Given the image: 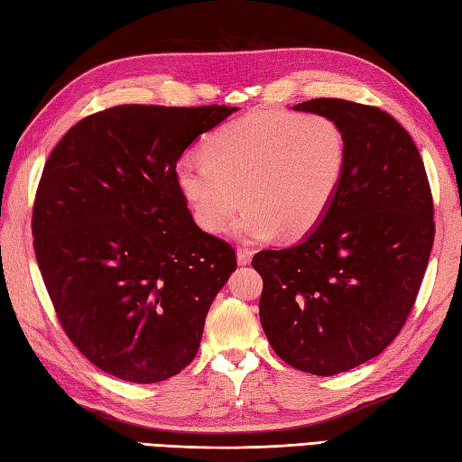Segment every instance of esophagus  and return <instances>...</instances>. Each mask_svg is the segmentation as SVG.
Instances as JSON below:
<instances>
[{
	"label": "esophagus",
	"instance_id": "1",
	"mask_svg": "<svg viewBox=\"0 0 462 462\" xmlns=\"http://www.w3.org/2000/svg\"><path fill=\"white\" fill-rule=\"evenodd\" d=\"M236 256H238V263H240V266H246V263L252 262L254 250H250V248H246V246H240L238 252H236Z\"/></svg>",
	"mask_w": 462,
	"mask_h": 462
}]
</instances>
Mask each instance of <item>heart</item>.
<instances>
[{"instance_id": "heart-1", "label": "heart", "mask_w": 462, "mask_h": 462, "mask_svg": "<svg viewBox=\"0 0 462 462\" xmlns=\"http://www.w3.org/2000/svg\"><path fill=\"white\" fill-rule=\"evenodd\" d=\"M346 171L347 136L331 116L254 111L176 161L174 180L204 230L222 232L244 202L240 236L296 240L326 218Z\"/></svg>"}]
</instances>
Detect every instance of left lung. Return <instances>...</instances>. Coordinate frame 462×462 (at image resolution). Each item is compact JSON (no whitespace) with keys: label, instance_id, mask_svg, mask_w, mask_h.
<instances>
[{"label":"left lung","instance_id":"left-lung-1","mask_svg":"<svg viewBox=\"0 0 462 462\" xmlns=\"http://www.w3.org/2000/svg\"><path fill=\"white\" fill-rule=\"evenodd\" d=\"M347 136V171L326 218L298 246L262 250L260 321L273 351L311 375H337L405 326L435 240L433 194L409 133L379 106L311 99Z\"/></svg>","mask_w":462,"mask_h":462}]
</instances>
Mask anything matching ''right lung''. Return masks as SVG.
I'll return each mask as SVG.
<instances>
[{"label": "right lung", "instance_id": "add662e5", "mask_svg": "<svg viewBox=\"0 0 462 462\" xmlns=\"http://www.w3.org/2000/svg\"><path fill=\"white\" fill-rule=\"evenodd\" d=\"M236 106L119 105L85 116L49 154L32 232L57 319L93 365L131 383L180 373L236 270L202 232L174 164Z\"/></svg>", "mask_w": 462, "mask_h": 462}]
</instances>
